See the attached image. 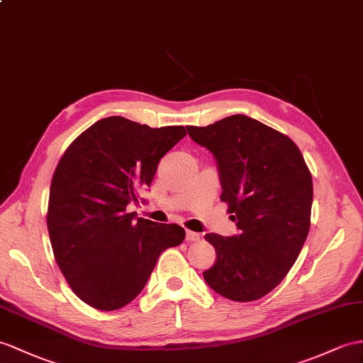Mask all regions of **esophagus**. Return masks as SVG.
Returning a JSON list of instances; mask_svg holds the SVG:
<instances>
[{
	"mask_svg": "<svg viewBox=\"0 0 363 363\" xmlns=\"http://www.w3.org/2000/svg\"><path fill=\"white\" fill-rule=\"evenodd\" d=\"M186 240L188 242H199L200 240V234L199 233H194V231H186Z\"/></svg>",
	"mask_w": 363,
	"mask_h": 363,
	"instance_id": "obj_1",
	"label": "esophagus"
}]
</instances>
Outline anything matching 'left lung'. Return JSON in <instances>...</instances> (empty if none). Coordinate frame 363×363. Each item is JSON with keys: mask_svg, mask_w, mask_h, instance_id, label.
I'll use <instances>...</instances> for the list:
<instances>
[{"mask_svg": "<svg viewBox=\"0 0 363 363\" xmlns=\"http://www.w3.org/2000/svg\"><path fill=\"white\" fill-rule=\"evenodd\" d=\"M186 129L214 154L220 200L240 229L233 237L205 235L217 259L203 277L220 296L252 302L285 279L303 248L311 225V172L293 140L246 115Z\"/></svg>", "mask_w": 363, "mask_h": 363, "instance_id": "left-lung-1", "label": "left lung"}]
</instances>
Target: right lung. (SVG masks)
Instances as JSON below:
<instances>
[{
	"instance_id": "1",
	"label": "right lung",
	"mask_w": 363,
	"mask_h": 363,
	"mask_svg": "<svg viewBox=\"0 0 363 363\" xmlns=\"http://www.w3.org/2000/svg\"><path fill=\"white\" fill-rule=\"evenodd\" d=\"M184 135L183 126L154 129L108 117L79 134L60 158L48 229L58 267L84 303L101 311L128 305L145 288L158 255L184 240L182 226L126 211Z\"/></svg>"
}]
</instances>
